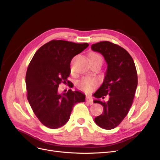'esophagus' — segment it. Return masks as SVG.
Segmentation results:
<instances>
[{"label": "esophagus", "instance_id": "obj_1", "mask_svg": "<svg viewBox=\"0 0 160 160\" xmlns=\"http://www.w3.org/2000/svg\"><path fill=\"white\" fill-rule=\"evenodd\" d=\"M86 101L88 103H89L90 105H93V99H92V98H91V97H89V96H87L86 97Z\"/></svg>", "mask_w": 160, "mask_h": 160}]
</instances>
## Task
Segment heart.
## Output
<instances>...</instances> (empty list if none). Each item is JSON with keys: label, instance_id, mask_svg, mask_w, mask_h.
I'll use <instances>...</instances> for the list:
<instances>
[{"label": "heart", "instance_id": "obj_1", "mask_svg": "<svg viewBox=\"0 0 160 160\" xmlns=\"http://www.w3.org/2000/svg\"><path fill=\"white\" fill-rule=\"evenodd\" d=\"M89 60L90 61H100L102 62V58L97 53H91L89 55ZM79 88L81 89L84 90L86 92L90 91L94 87L97 85V81L94 79L88 78V77H84V78L81 79L80 81L77 83Z\"/></svg>", "mask_w": 160, "mask_h": 160}]
</instances>
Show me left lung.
Here are the masks:
<instances>
[{
  "label": "left lung",
  "mask_w": 160,
  "mask_h": 160,
  "mask_svg": "<svg viewBox=\"0 0 160 160\" xmlns=\"http://www.w3.org/2000/svg\"><path fill=\"white\" fill-rule=\"evenodd\" d=\"M92 51L102 55L108 65L103 83L93 94L95 103L103 106V112L94 119L105 129H112L122 122L132 105L138 86V75L132 57L117 45L102 41L91 45ZM108 94L107 102L100 98Z\"/></svg>",
  "instance_id": "obj_1"
}]
</instances>
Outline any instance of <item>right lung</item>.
<instances>
[{"label":"right lung","mask_w":160,"mask_h":160,"mask_svg":"<svg viewBox=\"0 0 160 160\" xmlns=\"http://www.w3.org/2000/svg\"><path fill=\"white\" fill-rule=\"evenodd\" d=\"M88 46V43L52 40L34 55L26 74L27 99L34 113L46 127L63 126L74 105L85 101L83 92L69 89L59 93L58 88L61 83H69L71 61Z\"/></svg>","instance_id":"1"}]
</instances>
